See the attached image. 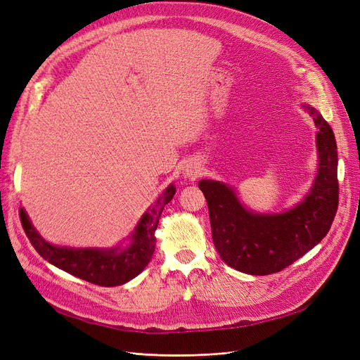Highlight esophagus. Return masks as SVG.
Segmentation results:
<instances>
[{
  "instance_id": "34e87169",
  "label": "esophagus",
  "mask_w": 360,
  "mask_h": 360,
  "mask_svg": "<svg viewBox=\"0 0 360 360\" xmlns=\"http://www.w3.org/2000/svg\"><path fill=\"white\" fill-rule=\"evenodd\" d=\"M201 174V168L193 160H189V162H186L183 167V177L184 179H189V180H195L198 176Z\"/></svg>"
}]
</instances>
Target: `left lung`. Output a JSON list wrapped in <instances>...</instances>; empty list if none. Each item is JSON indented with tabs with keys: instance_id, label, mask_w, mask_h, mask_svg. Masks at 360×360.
<instances>
[{
	"instance_id": "1",
	"label": "left lung",
	"mask_w": 360,
	"mask_h": 360,
	"mask_svg": "<svg viewBox=\"0 0 360 360\" xmlns=\"http://www.w3.org/2000/svg\"><path fill=\"white\" fill-rule=\"evenodd\" d=\"M317 135V174L302 201L281 213H257L241 204L229 184L201 180L216 250L231 268L266 276L292 265L326 237L338 208V153L329 123L302 104Z\"/></svg>"
}]
</instances>
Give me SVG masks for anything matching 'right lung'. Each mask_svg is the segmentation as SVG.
I'll return each mask as SVG.
<instances>
[{
    "mask_svg": "<svg viewBox=\"0 0 360 360\" xmlns=\"http://www.w3.org/2000/svg\"><path fill=\"white\" fill-rule=\"evenodd\" d=\"M176 186L169 184L160 193L158 200L146 210L137 226L129 235L127 245H115L110 249H76V247L55 245L46 241L39 233L28 217L25 208H20V221L25 233L30 238L34 249L43 256L49 264L68 272V274L104 288H113L125 284L140 272L152 260L159 217L164 207L172 200Z\"/></svg>",
    "mask_w": 360,
    "mask_h": 360,
    "instance_id": "obj_1",
    "label": "right lung"
}]
</instances>
